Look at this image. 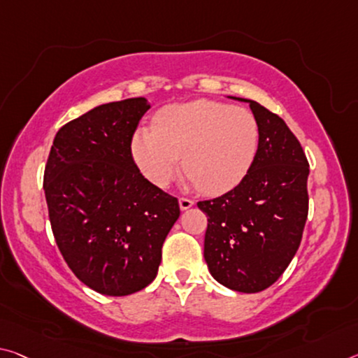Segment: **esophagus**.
Masks as SVG:
<instances>
[{
  "instance_id": "esophagus-1",
  "label": "esophagus",
  "mask_w": 358,
  "mask_h": 358,
  "mask_svg": "<svg viewBox=\"0 0 358 358\" xmlns=\"http://www.w3.org/2000/svg\"><path fill=\"white\" fill-rule=\"evenodd\" d=\"M178 203H180V208L181 210H188V208H191L192 206H194V202H192L191 199H188V197H180Z\"/></svg>"
}]
</instances>
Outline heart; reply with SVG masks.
Here are the masks:
<instances>
[{
    "label": "heart",
    "mask_w": 358,
    "mask_h": 358,
    "mask_svg": "<svg viewBox=\"0 0 358 358\" xmlns=\"http://www.w3.org/2000/svg\"><path fill=\"white\" fill-rule=\"evenodd\" d=\"M259 127L243 108L194 100L164 108L155 129L140 127L130 151L140 172L159 188L180 170L203 194L234 189L250 172L258 155Z\"/></svg>",
    "instance_id": "heart-1"
}]
</instances>
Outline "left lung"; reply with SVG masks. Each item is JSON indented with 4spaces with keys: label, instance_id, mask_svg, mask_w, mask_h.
Instances as JSON below:
<instances>
[{
    "label": "left lung",
    "instance_id": "obj_1",
    "mask_svg": "<svg viewBox=\"0 0 358 358\" xmlns=\"http://www.w3.org/2000/svg\"><path fill=\"white\" fill-rule=\"evenodd\" d=\"M232 99L250 105L259 127L258 155L234 189L197 202L208 220L203 258L221 285L258 293L279 279L301 243L309 162L282 117L258 101Z\"/></svg>",
    "mask_w": 358,
    "mask_h": 358
}]
</instances>
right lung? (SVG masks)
I'll use <instances>...</instances> for the list:
<instances>
[{
	"mask_svg": "<svg viewBox=\"0 0 358 358\" xmlns=\"http://www.w3.org/2000/svg\"><path fill=\"white\" fill-rule=\"evenodd\" d=\"M145 97L111 101L57 132L44 170L49 220L62 257L84 285L127 296L156 279L177 197L150 183L130 140Z\"/></svg>",
	"mask_w": 358,
	"mask_h": 358,
	"instance_id": "1",
	"label": "right lung"
}]
</instances>
